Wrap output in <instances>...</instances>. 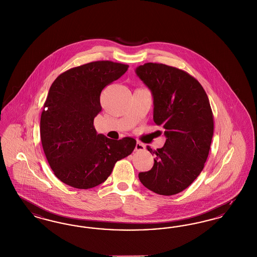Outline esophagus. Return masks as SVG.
I'll list each match as a JSON object with an SVG mask.
<instances>
[{"mask_svg": "<svg viewBox=\"0 0 257 257\" xmlns=\"http://www.w3.org/2000/svg\"><path fill=\"white\" fill-rule=\"evenodd\" d=\"M143 150H145V146L140 142H137L135 145V151H143Z\"/></svg>", "mask_w": 257, "mask_h": 257, "instance_id": "34e87169", "label": "esophagus"}]
</instances>
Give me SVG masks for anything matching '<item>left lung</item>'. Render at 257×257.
Masks as SVG:
<instances>
[{"instance_id":"1","label":"left lung","mask_w":257,"mask_h":257,"mask_svg":"<svg viewBox=\"0 0 257 257\" xmlns=\"http://www.w3.org/2000/svg\"><path fill=\"white\" fill-rule=\"evenodd\" d=\"M136 75L154 98V122L164 128L166 142L153 168L139 173L141 183L159 195L186 189L204 167L212 141L214 122L208 97L188 73L161 63H145Z\"/></svg>"}]
</instances>
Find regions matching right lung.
I'll return each mask as SVG.
<instances>
[{
  "instance_id": "right-lung-1",
  "label": "right lung",
  "mask_w": 257,
  "mask_h": 257,
  "mask_svg": "<svg viewBox=\"0 0 257 257\" xmlns=\"http://www.w3.org/2000/svg\"><path fill=\"white\" fill-rule=\"evenodd\" d=\"M128 65L108 60L72 68L50 87L40 119L45 156L56 178L78 189L93 188L110 176L115 163L134 152L136 140L98 134L101 90L121 78Z\"/></svg>"
}]
</instances>
